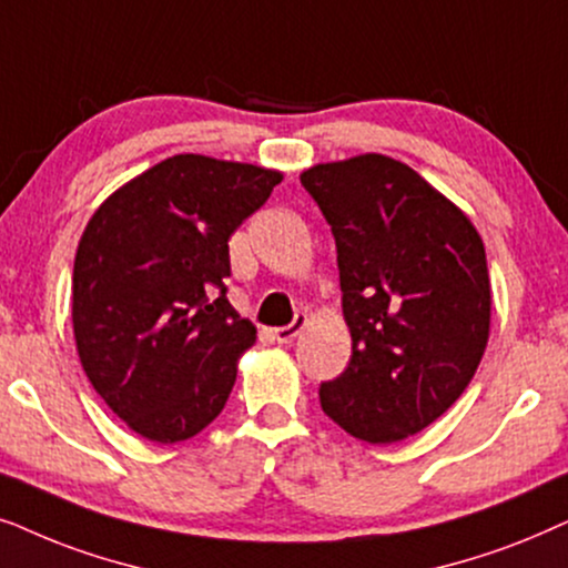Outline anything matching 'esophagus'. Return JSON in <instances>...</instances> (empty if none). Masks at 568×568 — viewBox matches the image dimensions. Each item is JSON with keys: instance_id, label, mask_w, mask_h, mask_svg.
Wrapping results in <instances>:
<instances>
[{"instance_id": "esophagus-1", "label": "esophagus", "mask_w": 568, "mask_h": 568, "mask_svg": "<svg viewBox=\"0 0 568 568\" xmlns=\"http://www.w3.org/2000/svg\"><path fill=\"white\" fill-rule=\"evenodd\" d=\"M306 322H308L306 314H298L296 320L288 324V327H275V329H272V337H275L280 345H288V343H293V339H296L298 332L306 327Z\"/></svg>"}]
</instances>
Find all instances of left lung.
Segmentation results:
<instances>
[{
  "instance_id": "1",
  "label": "left lung",
  "mask_w": 568,
  "mask_h": 568,
  "mask_svg": "<svg viewBox=\"0 0 568 568\" xmlns=\"http://www.w3.org/2000/svg\"><path fill=\"white\" fill-rule=\"evenodd\" d=\"M301 184L337 246L351 363L322 410L368 444L430 426L473 382L490 332L486 246L463 210L407 163L366 153Z\"/></svg>"
}]
</instances>
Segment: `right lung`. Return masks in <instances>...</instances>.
Returning <instances> with one entry per match:
<instances>
[{
	"label": "right lung",
	"instance_id": "1",
	"mask_svg": "<svg viewBox=\"0 0 568 568\" xmlns=\"http://www.w3.org/2000/svg\"><path fill=\"white\" fill-rule=\"evenodd\" d=\"M283 173L173 155L119 186L74 254L72 327L105 405L155 444L210 426L256 327L225 298L229 239Z\"/></svg>",
	"mask_w": 568,
	"mask_h": 568
}]
</instances>
